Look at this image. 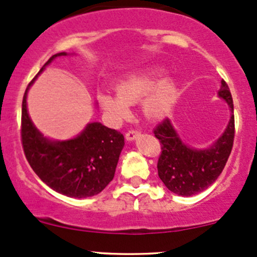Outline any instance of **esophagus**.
<instances>
[{
  "instance_id": "1",
  "label": "esophagus",
  "mask_w": 257,
  "mask_h": 257,
  "mask_svg": "<svg viewBox=\"0 0 257 257\" xmlns=\"http://www.w3.org/2000/svg\"><path fill=\"white\" fill-rule=\"evenodd\" d=\"M139 136H140V132L137 131V130H128V131L126 132V135H125L126 140H127V141L136 140Z\"/></svg>"
}]
</instances>
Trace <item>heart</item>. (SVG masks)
<instances>
[{
    "mask_svg": "<svg viewBox=\"0 0 257 257\" xmlns=\"http://www.w3.org/2000/svg\"><path fill=\"white\" fill-rule=\"evenodd\" d=\"M162 73L151 71L132 74L116 85V95L100 92L98 94L101 107L114 118L128 116V105L142 101V111L151 120H162L172 112L178 99V90L172 81L158 83Z\"/></svg>",
    "mask_w": 257,
    "mask_h": 257,
    "instance_id": "b5f03b06",
    "label": "heart"
}]
</instances>
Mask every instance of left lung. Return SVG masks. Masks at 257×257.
I'll list each match as a JSON object with an SVG mask.
<instances>
[{
    "label": "left lung",
    "instance_id": "left-lung-1",
    "mask_svg": "<svg viewBox=\"0 0 257 257\" xmlns=\"http://www.w3.org/2000/svg\"><path fill=\"white\" fill-rule=\"evenodd\" d=\"M218 95L228 103L231 116L225 131L212 147L207 150L190 148L178 136L169 118L163 120L154 128V136L162 145L157 164L158 175L174 194L192 196L203 191L217 180L227 164L233 148L235 127L233 98L225 81H222Z\"/></svg>",
    "mask_w": 257,
    "mask_h": 257
}]
</instances>
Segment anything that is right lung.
Returning a JSON list of instances; mask_svg holds the SVG:
<instances>
[{"mask_svg": "<svg viewBox=\"0 0 257 257\" xmlns=\"http://www.w3.org/2000/svg\"><path fill=\"white\" fill-rule=\"evenodd\" d=\"M66 55H54L44 67L55 57ZM38 74L27 87L22 103L21 136L27 161L41 180L60 194L76 198L98 195L114 179L125 145L123 135L100 122H90L73 140L45 139L33 125L27 110L28 89Z\"/></svg>", "mask_w": 257, "mask_h": 257, "instance_id": "obj_1", "label": "right lung"}]
</instances>
